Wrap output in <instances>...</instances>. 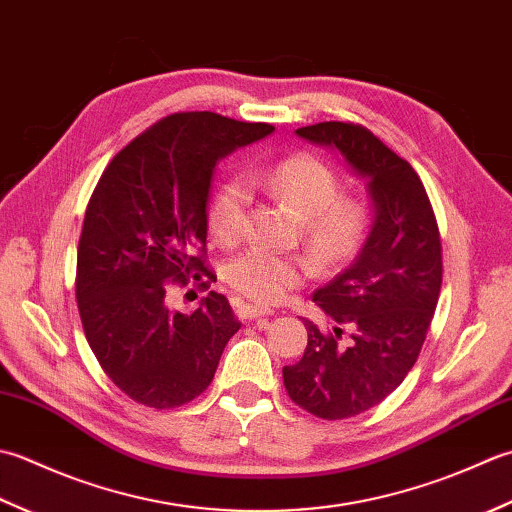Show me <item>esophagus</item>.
I'll use <instances>...</instances> for the list:
<instances>
[{
  "label": "esophagus",
  "mask_w": 512,
  "mask_h": 512,
  "mask_svg": "<svg viewBox=\"0 0 512 512\" xmlns=\"http://www.w3.org/2000/svg\"><path fill=\"white\" fill-rule=\"evenodd\" d=\"M238 316H241L243 320H254V318L271 316V311H267L263 307H256V305H241L238 307Z\"/></svg>",
  "instance_id": "1"
}]
</instances>
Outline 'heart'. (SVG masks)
Masks as SVG:
<instances>
[{
	"label": "heart",
	"mask_w": 512,
	"mask_h": 512,
	"mask_svg": "<svg viewBox=\"0 0 512 512\" xmlns=\"http://www.w3.org/2000/svg\"><path fill=\"white\" fill-rule=\"evenodd\" d=\"M287 203L302 218V238L316 263L325 269L349 265L367 245L373 229L371 205L358 196H342L338 170L316 154H291L267 170L227 181L210 205V229L218 243L232 245L245 234L252 190ZM311 274L307 258L245 249L225 267V278L238 294L263 305L283 300Z\"/></svg>",
	"instance_id": "1"
}]
</instances>
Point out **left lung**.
Returning <instances> with one entry per match:
<instances>
[{
  "label": "left lung",
  "instance_id": "obj_1",
  "mask_svg": "<svg viewBox=\"0 0 512 512\" xmlns=\"http://www.w3.org/2000/svg\"><path fill=\"white\" fill-rule=\"evenodd\" d=\"M296 134L338 150L367 179L373 201L367 245L314 294L338 327L320 331L305 320V356L283 369L300 409L344 420L398 389L420 356L442 287L440 229L420 176L364 125L325 121ZM342 326L352 329L349 339Z\"/></svg>",
  "mask_w": 512,
  "mask_h": 512
}]
</instances>
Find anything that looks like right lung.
Listing matches in <instances>:
<instances>
[{
  "label": "right lung",
  "instance_id": "add662e5",
  "mask_svg": "<svg viewBox=\"0 0 512 512\" xmlns=\"http://www.w3.org/2000/svg\"><path fill=\"white\" fill-rule=\"evenodd\" d=\"M274 132L216 112H176L114 156L90 196L77 252L83 333L108 378L150 409L192 402L241 329L223 294L194 314L165 305L168 283L207 269V201L216 163Z\"/></svg>",
  "mask_w": 512,
  "mask_h": 512
}]
</instances>
